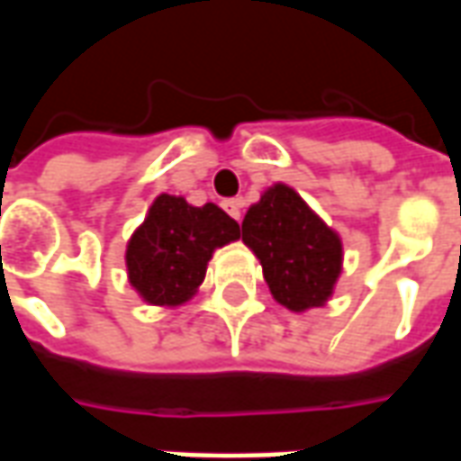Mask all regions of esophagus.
<instances>
[{"label":"esophagus","instance_id":"34e87169","mask_svg":"<svg viewBox=\"0 0 461 461\" xmlns=\"http://www.w3.org/2000/svg\"><path fill=\"white\" fill-rule=\"evenodd\" d=\"M221 207H224V212H227L230 217H234V220H240L241 217V200H224L221 202Z\"/></svg>","mask_w":461,"mask_h":461}]
</instances>
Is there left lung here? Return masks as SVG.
I'll return each mask as SVG.
<instances>
[{
  "label": "left lung",
  "instance_id": "left-lung-1",
  "mask_svg": "<svg viewBox=\"0 0 461 461\" xmlns=\"http://www.w3.org/2000/svg\"><path fill=\"white\" fill-rule=\"evenodd\" d=\"M241 241L259 259L271 296L284 309L303 313L333 296L343 271V241L289 185H271L251 204Z\"/></svg>",
  "mask_w": 461,
  "mask_h": 461
}]
</instances>
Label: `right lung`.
<instances>
[{
    "mask_svg": "<svg viewBox=\"0 0 461 461\" xmlns=\"http://www.w3.org/2000/svg\"><path fill=\"white\" fill-rule=\"evenodd\" d=\"M240 240V224L207 202L162 192L125 247L128 281L145 303L175 309L197 294L212 254Z\"/></svg>",
    "mask_w": 461,
    "mask_h": 461,
    "instance_id": "1",
    "label": "right lung"
}]
</instances>
